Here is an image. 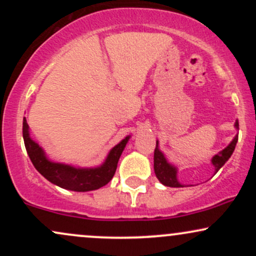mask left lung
Masks as SVG:
<instances>
[{
	"mask_svg": "<svg viewBox=\"0 0 256 256\" xmlns=\"http://www.w3.org/2000/svg\"><path fill=\"white\" fill-rule=\"evenodd\" d=\"M234 128L238 130V120H236L234 122ZM237 140H238V134L234 136V140H231L230 144L226 146L225 149H222L219 154L214 155L210 160L212 165L214 166V171L216 173L225 165L226 161L231 158L232 152L234 150V146H236ZM154 171L156 174V178L160 180V183H162L165 186H171V188H183L184 184H182L178 180L177 173L178 168L172 164H170L167 161V158L164 155V152L158 148V142L156 140V148L154 152Z\"/></svg>",
	"mask_w": 256,
	"mask_h": 256,
	"instance_id": "obj_1",
	"label": "left lung"
}]
</instances>
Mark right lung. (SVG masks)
<instances>
[{
  "label": "right lung",
  "mask_w": 256,
  "mask_h": 256,
  "mask_svg": "<svg viewBox=\"0 0 256 256\" xmlns=\"http://www.w3.org/2000/svg\"><path fill=\"white\" fill-rule=\"evenodd\" d=\"M22 137L31 162L44 178L62 189L84 192L100 189L110 183L116 171L122 152H124L131 136H126L122 142L113 146L104 164L96 167H74L49 160L42 146L31 138L26 118L22 122Z\"/></svg>",
  "instance_id": "1"
}]
</instances>
